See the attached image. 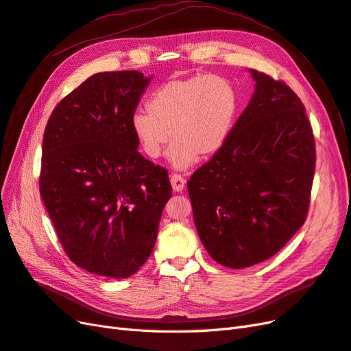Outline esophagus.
<instances>
[{"label":"esophagus","mask_w":351,"mask_h":351,"mask_svg":"<svg viewBox=\"0 0 351 351\" xmlns=\"http://www.w3.org/2000/svg\"><path fill=\"white\" fill-rule=\"evenodd\" d=\"M170 184H172L173 191L179 193V191H182V189L185 188L186 181H185V178L182 175L172 173V175H170Z\"/></svg>","instance_id":"1"}]
</instances>
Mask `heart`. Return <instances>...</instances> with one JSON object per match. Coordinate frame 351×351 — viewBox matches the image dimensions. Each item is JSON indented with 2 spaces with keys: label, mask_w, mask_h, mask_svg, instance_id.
<instances>
[{
  "label": "heart",
  "mask_w": 351,
  "mask_h": 351,
  "mask_svg": "<svg viewBox=\"0 0 351 351\" xmlns=\"http://www.w3.org/2000/svg\"><path fill=\"white\" fill-rule=\"evenodd\" d=\"M147 108L148 113L138 112L131 120L139 147L157 158L172 139L170 163L185 169L225 145L239 113V94L217 75L175 77L149 97Z\"/></svg>",
  "instance_id": "obj_1"
}]
</instances>
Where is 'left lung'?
Returning a JSON list of instances; mask_svg holds the SVG:
<instances>
[{"label": "left lung", "mask_w": 351, "mask_h": 351, "mask_svg": "<svg viewBox=\"0 0 351 351\" xmlns=\"http://www.w3.org/2000/svg\"><path fill=\"white\" fill-rule=\"evenodd\" d=\"M250 72L256 89L248 106L186 182L199 239L231 269L265 262L303 226L316 162L302 99L285 82Z\"/></svg>", "instance_id": "obj_1"}]
</instances>
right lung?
Wrapping results in <instances>:
<instances>
[{"label":"right lung","instance_id":"1","mask_svg":"<svg viewBox=\"0 0 351 351\" xmlns=\"http://www.w3.org/2000/svg\"><path fill=\"white\" fill-rule=\"evenodd\" d=\"M152 77H88L45 126L39 193L67 257L88 272L128 278L152 254L172 185L138 153L131 120Z\"/></svg>","mask_w":351,"mask_h":351}]
</instances>
